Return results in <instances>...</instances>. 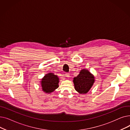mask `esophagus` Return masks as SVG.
Returning <instances> with one entry per match:
<instances>
[{"label": "esophagus", "mask_w": 130, "mask_h": 130, "mask_svg": "<svg viewBox=\"0 0 130 130\" xmlns=\"http://www.w3.org/2000/svg\"><path fill=\"white\" fill-rule=\"evenodd\" d=\"M64 76L66 77H67V78H69V77H70V74H69V73H65V74H64Z\"/></svg>", "instance_id": "34e87169"}]
</instances>
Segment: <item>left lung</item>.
Segmentation results:
<instances>
[{
	"label": "left lung",
	"instance_id": "left-lung-1",
	"mask_svg": "<svg viewBox=\"0 0 130 130\" xmlns=\"http://www.w3.org/2000/svg\"><path fill=\"white\" fill-rule=\"evenodd\" d=\"M75 90L79 94H86L90 90L95 82L93 75L87 70L82 69L76 77L73 78Z\"/></svg>",
	"mask_w": 130,
	"mask_h": 130
}]
</instances>
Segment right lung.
<instances>
[{
	"mask_svg": "<svg viewBox=\"0 0 130 130\" xmlns=\"http://www.w3.org/2000/svg\"><path fill=\"white\" fill-rule=\"evenodd\" d=\"M59 79L57 75L49 73L41 79L40 85L42 91L46 94H51L59 87Z\"/></svg>",
	"mask_w": 130,
	"mask_h": 130,
	"instance_id": "add662e5",
	"label": "right lung"
}]
</instances>
